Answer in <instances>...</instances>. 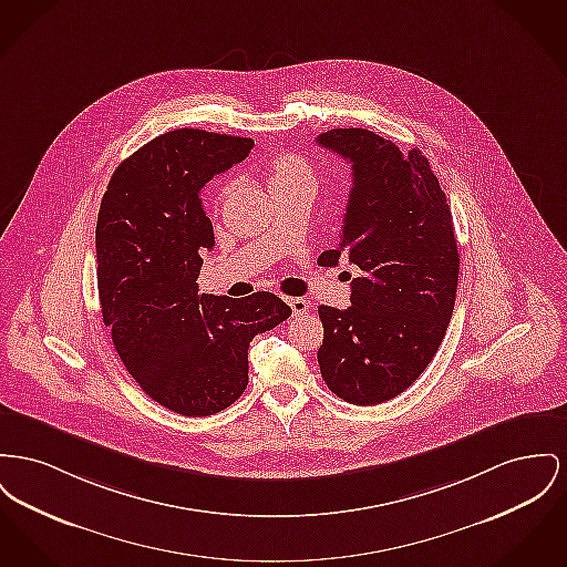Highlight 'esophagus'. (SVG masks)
Masks as SVG:
<instances>
[{"label": "esophagus", "instance_id": "34e87169", "mask_svg": "<svg viewBox=\"0 0 567 567\" xmlns=\"http://www.w3.org/2000/svg\"><path fill=\"white\" fill-rule=\"evenodd\" d=\"M289 301V306H291V310H293V315L296 317H301V315H308V301L303 300V298H287Z\"/></svg>", "mask_w": 567, "mask_h": 567}]
</instances>
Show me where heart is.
Instances as JSON below:
<instances>
[{
    "mask_svg": "<svg viewBox=\"0 0 567 567\" xmlns=\"http://www.w3.org/2000/svg\"><path fill=\"white\" fill-rule=\"evenodd\" d=\"M266 171L267 186L271 193L287 188V186H296V184H315L312 165L291 152H280V154L271 156L267 161Z\"/></svg>",
    "mask_w": 567,
    "mask_h": 567,
    "instance_id": "b5f03b06",
    "label": "heart"
}]
</instances>
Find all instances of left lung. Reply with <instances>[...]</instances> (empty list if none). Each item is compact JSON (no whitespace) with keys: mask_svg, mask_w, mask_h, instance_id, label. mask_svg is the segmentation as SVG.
<instances>
[{"mask_svg":"<svg viewBox=\"0 0 567 567\" xmlns=\"http://www.w3.org/2000/svg\"><path fill=\"white\" fill-rule=\"evenodd\" d=\"M317 143L351 163L353 188L336 250L362 276L351 306H319L323 344L317 360L338 399L370 406L404 392L433 362L458 287L452 212L420 150L399 147L367 128H336Z\"/></svg>","mask_w":567,"mask_h":567,"instance_id":"obj_1","label":"left lung"}]
</instances>
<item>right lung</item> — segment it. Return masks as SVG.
<instances>
[{"label":"right lung","mask_w":567,"mask_h":567,"mask_svg":"<svg viewBox=\"0 0 567 567\" xmlns=\"http://www.w3.org/2000/svg\"><path fill=\"white\" fill-rule=\"evenodd\" d=\"M255 141L179 128L115 168L96 225L102 321L150 399L188 417L214 415L248 385V347L291 317L274 293H199L214 229L200 188L241 163Z\"/></svg>","instance_id":"right-lung-1"}]
</instances>
